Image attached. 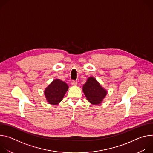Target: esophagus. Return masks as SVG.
Masks as SVG:
<instances>
[{"instance_id": "obj_1", "label": "esophagus", "mask_w": 153, "mask_h": 153, "mask_svg": "<svg viewBox=\"0 0 153 153\" xmlns=\"http://www.w3.org/2000/svg\"><path fill=\"white\" fill-rule=\"evenodd\" d=\"M71 84L73 85V86H77V82L75 80H73L71 82Z\"/></svg>"}]
</instances>
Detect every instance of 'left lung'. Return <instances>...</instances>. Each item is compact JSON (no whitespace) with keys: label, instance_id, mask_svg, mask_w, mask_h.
I'll return each mask as SVG.
<instances>
[{"label":"left lung","instance_id":"left-lung-1","mask_svg":"<svg viewBox=\"0 0 153 153\" xmlns=\"http://www.w3.org/2000/svg\"><path fill=\"white\" fill-rule=\"evenodd\" d=\"M82 91L87 100L93 105L102 103L107 94V90L92 76L88 77L83 85Z\"/></svg>","mask_w":153,"mask_h":153}]
</instances>
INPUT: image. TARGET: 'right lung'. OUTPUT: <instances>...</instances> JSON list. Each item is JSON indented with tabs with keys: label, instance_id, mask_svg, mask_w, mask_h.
<instances>
[{
	"label": "right lung",
	"instance_id": "1",
	"mask_svg": "<svg viewBox=\"0 0 153 153\" xmlns=\"http://www.w3.org/2000/svg\"><path fill=\"white\" fill-rule=\"evenodd\" d=\"M68 88V85L65 82L58 79H54L44 90L47 102L52 105H58L62 100Z\"/></svg>",
	"mask_w": 153,
	"mask_h": 153
}]
</instances>
